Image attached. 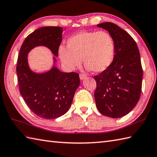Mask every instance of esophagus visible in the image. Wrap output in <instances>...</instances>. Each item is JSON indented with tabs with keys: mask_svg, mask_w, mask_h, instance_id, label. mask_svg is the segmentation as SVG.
Returning <instances> with one entry per match:
<instances>
[{
	"mask_svg": "<svg viewBox=\"0 0 157 157\" xmlns=\"http://www.w3.org/2000/svg\"><path fill=\"white\" fill-rule=\"evenodd\" d=\"M79 77H80V79L81 80H83L86 78V75H85V74H80L79 75Z\"/></svg>",
	"mask_w": 157,
	"mask_h": 157,
	"instance_id": "esophagus-1",
	"label": "esophagus"
}]
</instances>
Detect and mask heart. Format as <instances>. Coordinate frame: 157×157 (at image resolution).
<instances>
[{
    "instance_id": "b5f03b06",
    "label": "heart",
    "mask_w": 157,
    "mask_h": 157,
    "mask_svg": "<svg viewBox=\"0 0 157 157\" xmlns=\"http://www.w3.org/2000/svg\"><path fill=\"white\" fill-rule=\"evenodd\" d=\"M67 48H59V56L68 70H74L81 63L86 68L100 73L112 64L116 54L113 37L107 31H83L70 37Z\"/></svg>"
}]
</instances>
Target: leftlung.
Returning a JSON list of instances; mask_svg holds the SVG:
<instances>
[{
  "label": "left lung",
  "instance_id": "1",
  "mask_svg": "<svg viewBox=\"0 0 157 157\" xmlns=\"http://www.w3.org/2000/svg\"><path fill=\"white\" fill-rule=\"evenodd\" d=\"M97 26L113 37L116 54L110 67L94 76L96 106L104 116L121 117L134 109L140 97L143 71L140 52L130 35L116 24L105 22Z\"/></svg>",
  "mask_w": 157,
  "mask_h": 157
}]
</instances>
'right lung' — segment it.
<instances>
[{
    "instance_id": "1",
    "label": "right lung",
    "mask_w": 157,
    "mask_h": 157,
    "mask_svg": "<svg viewBox=\"0 0 157 157\" xmlns=\"http://www.w3.org/2000/svg\"><path fill=\"white\" fill-rule=\"evenodd\" d=\"M62 31L60 27H43L34 31L23 41L17 60L21 95L35 114L46 120L56 119L68 111L80 85L79 75L61 72L55 65L46 72H34L29 67L27 55L35 47L45 46L57 57ZM54 62H56L55 58Z\"/></svg>"
}]
</instances>
